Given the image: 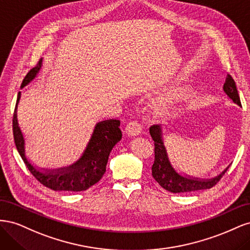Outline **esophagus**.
<instances>
[{
    "mask_svg": "<svg viewBox=\"0 0 250 250\" xmlns=\"http://www.w3.org/2000/svg\"><path fill=\"white\" fill-rule=\"evenodd\" d=\"M125 133L128 137H137L142 133V127L137 122H131L125 127Z\"/></svg>",
    "mask_w": 250,
    "mask_h": 250,
    "instance_id": "1",
    "label": "esophagus"
}]
</instances>
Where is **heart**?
Here are the masks:
<instances>
[{
	"label": "heart",
	"instance_id": "b5f03b06",
	"mask_svg": "<svg viewBox=\"0 0 250 250\" xmlns=\"http://www.w3.org/2000/svg\"><path fill=\"white\" fill-rule=\"evenodd\" d=\"M195 96L190 86H183L157 96L151 103V111L156 118H167L180 103L187 102Z\"/></svg>",
	"mask_w": 250,
	"mask_h": 250
}]
</instances>
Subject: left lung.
Returning a JSON list of instances; mask_svg holds the SVG:
<instances>
[{
	"label": "left lung",
	"mask_w": 250,
	"mask_h": 250,
	"mask_svg": "<svg viewBox=\"0 0 250 250\" xmlns=\"http://www.w3.org/2000/svg\"><path fill=\"white\" fill-rule=\"evenodd\" d=\"M223 92L229 100H231L234 104H237L238 106H241L236 83H234L233 79L229 75H228V78H226L223 85ZM149 133L154 141L155 146V158L152 165V169H151L152 170V176L161 187L171 193H187L199 190H208V188L214 187L229 168V166L220 174L211 178H199L188 175V174L181 172L179 169L173 166L169 156L168 148L165 144L163 126H151L149 128Z\"/></svg>",
	"instance_id": "8db88e82"
}]
</instances>
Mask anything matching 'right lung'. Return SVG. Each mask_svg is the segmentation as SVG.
<instances>
[{
    "label": "right lung",
    "instance_id": "obj_1",
    "mask_svg": "<svg viewBox=\"0 0 250 250\" xmlns=\"http://www.w3.org/2000/svg\"><path fill=\"white\" fill-rule=\"evenodd\" d=\"M42 65V59L35 67L30 70L22 80L21 88L32 82ZM21 99V92L18 95L17 106L13 115V135L19 153L32 175L51 190L63 192L85 191L99 181L106 171L108 156L116 144L122 139L120 129V121L116 119L98 122L85 149L76 162L56 169L40 168L31 163L26 155V140L19 126L18 104Z\"/></svg>",
    "mask_w": 250,
    "mask_h": 250
}]
</instances>
